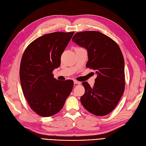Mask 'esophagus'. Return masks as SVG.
Here are the masks:
<instances>
[{
    "label": "esophagus",
    "instance_id": "esophagus-1",
    "mask_svg": "<svg viewBox=\"0 0 146 146\" xmlns=\"http://www.w3.org/2000/svg\"><path fill=\"white\" fill-rule=\"evenodd\" d=\"M74 84H80V82H78V81H77V80H74Z\"/></svg>",
    "mask_w": 146,
    "mask_h": 146
}]
</instances>
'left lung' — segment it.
I'll return each instance as SVG.
<instances>
[{"label":"left lung","instance_id":"left-lung-1","mask_svg":"<svg viewBox=\"0 0 146 146\" xmlns=\"http://www.w3.org/2000/svg\"><path fill=\"white\" fill-rule=\"evenodd\" d=\"M72 40L87 50L86 66L98 74L94 86L82 83L85 92L81 103L94 115H107L115 108L125 89L124 60L120 48L111 38L96 31L76 33Z\"/></svg>","mask_w":146,"mask_h":146}]
</instances>
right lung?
Instances as JSON below:
<instances>
[{
	"mask_svg": "<svg viewBox=\"0 0 146 146\" xmlns=\"http://www.w3.org/2000/svg\"><path fill=\"white\" fill-rule=\"evenodd\" d=\"M74 32H54L35 39L26 48L21 59L19 76L25 98L32 110L42 117L62 109L71 92L74 82L57 80L53 70Z\"/></svg>",
	"mask_w": 146,
	"mask_h": 146,
	"instance_id": "add662e5",
	"label": "right lung"
}]
</instances>
